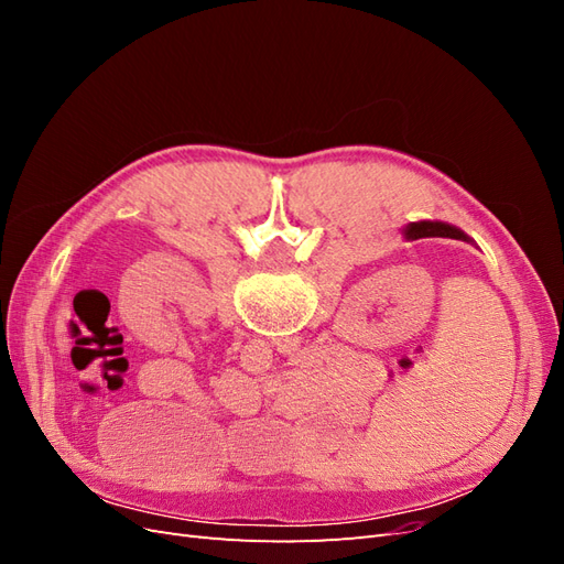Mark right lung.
<instances>
[{"label":"right lung","instance_id":"obj_1","mask_svg":"<svg viewBox=\"0 0 564 564\" xmlns=\"http://www.w3.org/2000/svg\"><path fill=\"white\" fill-rule=\"evenodd\" d=\"M421 237H449V240L470 242V237L449 224H440V220H419V224H409L404 228V240H421Z\"/></svg>","mask_w":564,"mask_h":564}]
</instances>
